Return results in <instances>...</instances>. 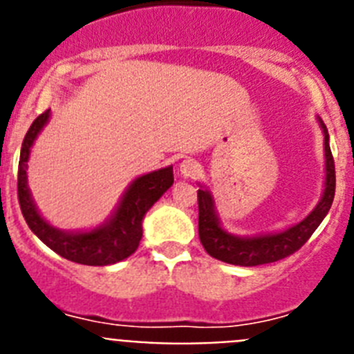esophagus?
<instances>
[{
    "mask_svg": "<svg viewBox=\"0 0 354 354\" xmlns=\"http://www.w3.org/2000/svg\"><path fill=\"white\" fill-rule=\"evenodd\" d=\"M179 170H180V175H183L184 179H192V177H195V175H198L200 165L195 161V159L187 158L180 162Z\"/></svg>",
    "mask_w": 354,
    "mask_h": 354,
    "instance_id": "esophagus-1",
    "label": "esophagus"
}]
</instances>
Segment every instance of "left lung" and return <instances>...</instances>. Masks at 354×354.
I'll use <instances>...</instances> for the list:
<instances>
[{
    "label": "left lung",
    "instance_id": "1",
    "mask_svg": "<svg viewBox=\"0 0 354 354\" xmlns=\"http://www.w3.org/2000/svg\"><path fill=\"white\" fill-rule=\"evenodd\" d=\"M319 126L324 134V159H326V180L324 193L314 211L305 220L292 225L283 232L264 236L239 237L228 234L220 225L214 211V198L207 189H198V236L200 243L211 257L234 266H261L277 262L298 252L310 239L315 228L328 214L335 196V162L330 150L328 129L319 118Z\"/></svg>",
    "mask_w": 354,
    "mask_h": 354
}]
</instances>
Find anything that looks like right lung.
<instances>
[{"instance_id":"add662e5","label":"right lung","mask_w":354,"mask_h":354,"mask_svg":"<svg viewBox=\"0 0 354 354\" xmlns=\"http://www.w3.org/2000/svg\"><path fill=\"white\" fill-rule=\"evenodd\" d=\"M51 111L46 109L33 120L21 147L17 171V196L24 220L31 232L44 245L49 246L60 257L84 266H108L120 262L136 252L142 239V221L145 212L161 198V195L174 184L171 167L150 171L131 183L122 196L117 211L101 227L88 232H65L44 220L37 211L31 193L28 189V158L31 145L48 124Z\"/></svg>"}]
</instances>
